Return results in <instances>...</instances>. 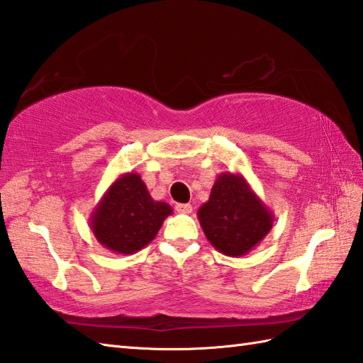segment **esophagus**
<instances>
[{"instance_id": "1", "label": "esophagus", "mask_w": 363, "mask_h": 363, "mask_svg": "<svg viewBox=\"0 0 363 363\" xmlns=\"http://www.w3.org/2000/svg\"><path fill=\"white\" fill-rule=\"evenodd\" d=\"M176 210H178L179 213H191V210H193V207H191V204H176Z\"/></svg>"}]
</instances>
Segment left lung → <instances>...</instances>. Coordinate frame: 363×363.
<instances>
[{
  "instance_id": "8db88e82",
  "label": "left lung",
  "mask_w": 363,
  "mask_h": 363,
  "mask_svg": "<svg viewBox=\"0 0 363 363\" xmlns=\"http://www.w3.org/2000/svg\"><path fill=\"white\" fill-rule=\"evenodd\" d=\"M206 238L227 257H242L264 240L274 224V213L242 174L221 173L210 198L198 210Z\"/></svg>"
}]
</instances>
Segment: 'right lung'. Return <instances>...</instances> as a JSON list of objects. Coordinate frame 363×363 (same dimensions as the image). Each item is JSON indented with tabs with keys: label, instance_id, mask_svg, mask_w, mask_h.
Here are the masks:
<instances>
[{
	"label": "right lung",
	"instance_id": "right-lung-1",
	"mask_svg": "<svg viewBox=\"0 0 363 363\" xmlns=\"http://www.w3.org/2000/svg\"><path fill=\"white\" fill-rule=\"evenodd\" d=\"M173 208L155 201L138 173H123L105 191L89 218L96 240L114 254H136L156 238Z\"/></svg>",
	"mask_w": 363,
	"mask_h": 363
}]
</instances>
